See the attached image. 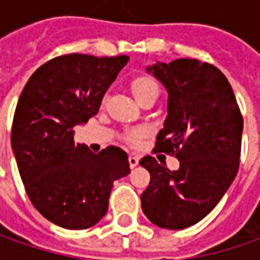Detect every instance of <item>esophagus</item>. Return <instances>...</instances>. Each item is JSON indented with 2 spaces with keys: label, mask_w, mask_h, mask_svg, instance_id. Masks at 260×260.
Returning a JSON list of instances; mask_svg holds the SVG:
<instances>
[{
  "label": "esophagus",
  "mask_w": 260,
  "mask_h": 260,
  "mask_svg": "<svg viewBox=\"0 0 260 260\" xmlns=\"http://www.w3.org/2000/svg\"><path fill=\"white\" fill-rule=\"evenodd\" d=\"M128 164H130V168H136L139 165V157L135 155H130L128 156Z\"/></svg>",
  "instance_id": "obj_1"
}]
</instances>
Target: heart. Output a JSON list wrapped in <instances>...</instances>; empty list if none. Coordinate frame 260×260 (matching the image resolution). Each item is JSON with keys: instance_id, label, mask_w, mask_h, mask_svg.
<instances>
[{"instance_id": "heart-1", "label": "heart", "mask_w": 260, "mask_h": 260, "mask_svg": "<svg viewBox=\"0 0 260 260\" xmlns=\"http://www.w3.org/2000/svg\"><path fill=\"white\" fill-rule=\"evenodd\" d=\"M130 88H132V92L137 101H140L142 98L150 94H159V86L156 84L155 79L146 75L135 78L130 84Z\"/></svg>"}]
</instances>
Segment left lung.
<instances>
[{"instance_id": "left-lung-1", "label": "left lung", "mask_w": 260, "mask_h": 260, "mask_svg": "<svg viewBox=\"0 0 260 260\" xmlns=\"http://www.w3.org/2000/svg\"><path fill=\"white\" fill-rule=\"evenodd\" d=\"M168 91V115L156 136V152L175 155L178 171L145 156L150 174L142 210L157 227L182 230L197 224L235 181L243 117L232 85L220 69L197 59L147 66Z\"/></svg>"}]
</instances>
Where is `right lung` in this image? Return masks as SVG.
I'll use <instances>...</instances> for the list:
<instances>
[{
  "label": "right lung",
  "instance_id": "1",
  "mask_svg": "<svg viewBox=\"0 0 260 260\" xmlns=\"http://www.w3.org/2000/svg\"><path fill=\"white\" fill-rule=\"evenodd\" d=\"M128 56L63 55L42 65L18 98L11 147L31 204L69 230L96 224L108 210L113 182L130 174L128 157L110 146L92 153L74 142L76 125L98 113Z\"/></svg>",
  "mask_w": 260,
  "mask_h": 260
}]
</instances>
